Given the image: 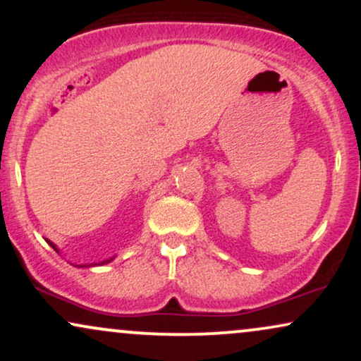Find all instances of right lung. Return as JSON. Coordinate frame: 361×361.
I'll list each match as a JSON object with an SVG mask.
<instances>
[{
  "label": "right lung",
  "instance_id": "obj_1",
  "mask_svg": "<svg viewBox=\"0 0 361 361\" xmlns=\"http://www.w3.org/2000/svg\"><path fill=\"white\" fill-rule=\"evenodd\" d=\"M48 243H49V241H48ZM49 245H51V246H53V248H54V250H56V246H54L53 243H49ZM56 252H58V250H56ZM108 262H111V259H106V262H103V263H108Z\"/></svg>",
  "mask_w": 361,
  "mask_h": 361
}]
</instances>
